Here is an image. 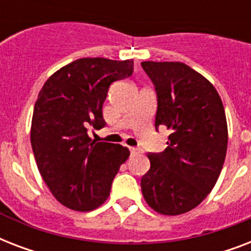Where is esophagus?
Returning <instances> with one entry per match:
<instances>
[{
    "mask_svg": "<svg viewBox=\"0 0 251 251\" xmlns=\"http://www.w3.org/2000/svg\"><path fill=\"white\" fill-rule=\"evenodd\" d=\"M130 153H131L133 156H135V155H139V153H142V150L135 149V147H130Z\"/></svg>",
    "mask_w": 251,
    "mask_h": 251,
    "instance_id": "34e87169",
    "label": "esophagus"
}]
</instances>
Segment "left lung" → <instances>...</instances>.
Here are the masks:
<instances>
[{
  "label": "left lung",
  "instance_id": "1",
  "mask_svg": "<svg viewBox=\"0 0 251 251\" xmlns=\"http://www.w3.org/2000/svg\"><path fill=\"white\" fill-rule=\"evenodd\" d=\"M142 68L157 95L155 127L172 130L168 147L149 153L142 194L161 215L185 214L210 194L226 160L228 126L218 91L182 62L145 61Z\"/></svg>",
  "mask_w": 251,
  "mask_h": 251
}]
</instances>
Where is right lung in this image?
<instances>
[{
  "mask_svg": "<svg viewBox=\"0 0 251 251\" xmlns=\"http://www.w3.org/2000/svg\"><path fill=\"white\" fill-rule=\"evenodd\" d=\"M133 68V60L79 58L49 76L39 92L31 124L33 155L53 197L70 210L101 206L129 157L124 146L91 141L87 127L105 126L108 88L131 75Z\"/></svg>",
  "mask_w": 251,
  "mask_h": 251,
  "instance_id": "add662e5",
  "label": "right lung"
}]
</instances>
